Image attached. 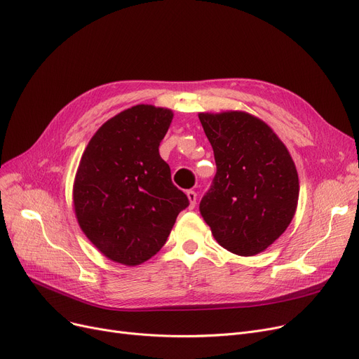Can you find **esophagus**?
I'll list each match as a JSON object with an SVG mask.
<instances>
[{
	"mask_svg": "<svg viewBox=\"0 0 359 359\" xmlns=\"http://www.w3.org/2000/svg\"><path fill=\"white\" fill-rule=\"evenodd\" d=\"M186 195H187V199H189V202H191L189 208H195V205H196V192L195 191H187Z\"/></svg>",
	"mask_w": 359,
	"mask_h": 359,
	"instance_id": "obj_1",
	"label": "esophagus"
}]
</instances>
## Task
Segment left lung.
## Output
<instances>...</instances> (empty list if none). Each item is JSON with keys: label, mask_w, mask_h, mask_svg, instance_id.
<instances>
[{"label": "left lung", "mask_w": 359, "mask_h": 359, "mask_svg": "<svg viewBox=\"0 0 359 359\" xmlns=\"http://www.w3.org/2000/svg\"><path fill=\"white\" fill-rule=\"evenodd\" d=\"M217 164L199 211L224 249L253 256L279 238L298 202L295 164L275 132L246 111L199 113Z\"/></svg>", "instance_id": "obj_1"}]
</instances>
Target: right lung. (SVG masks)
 I'll return each instance as SVG.
<instances>
[{
  "label": "right lung",
  "instance_id": "add662e5",
  "mask_svg": "<svg viewBox=\"0 0 359 359\" xmlns=\"http://www.w3.org/2000/svg\"><path fill=\"white\" fill-rule=\"evenodd\" d=\"M172 119V110L151 104L121 111L93 135L75 175L74 210L83 233L126 266L153 257L189 206L158 153Z\"/></svg>",
  "mask_w": 359,
  "mask_h": 359
}]
</instances>
